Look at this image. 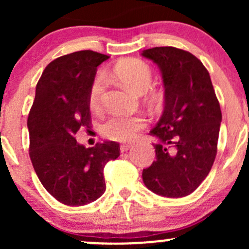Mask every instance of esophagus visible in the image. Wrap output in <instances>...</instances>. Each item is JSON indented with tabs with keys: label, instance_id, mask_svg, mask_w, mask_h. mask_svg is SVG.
<instances>
[{
	"label": "esophagus",
	"instance_id": "esophagus-1",
	"mask_svg": "<svg viewBox=\"0 0 249 249\" xmlns=\"http://www.w3.org/2000/svg\"><path fill=\"white\" fill-rule=\"evenodd\" d=\"M131 147H132V144H122L121 145V151H122V152H126V151L130 150Z\"/></svg>",
	"mask_w": 249,
	"mask_h": 249
}]
</instances>
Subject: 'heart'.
I'll return each instance as SVG.
<instances>
[{
  "instance_id": "b5f03b06",
  "label": "heart",
  "mask_w": 249,
  "mask_h": 249,
  "mask_svg": "<svg viewBox=\"0 0 249 249\" xmlns=\"http://www.w3.org/2000/svg\"><path fill=\"white\" fill-rule=\"evenodd\" d=\"M112 75L134 93L146 92L153 81L152 69L142 59H126L118 63L113 68ZM104 90V77L96 76L89 90V105L93 111H98L102 107ZM145 124L146 121L142 116L112 115L103 123L101 132L111 141L127 142L136 138Z\"/></svg>"
}]
</instances>
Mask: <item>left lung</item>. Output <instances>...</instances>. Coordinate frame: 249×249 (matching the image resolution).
<instances>
[{
  "mask_svg": "<svg viewBox=\"0 0 249 249\" xmlns=\"http://www.w3.org/2000/svg\"><path fill=\"white\" fill-rule=\"evenodd\" d=\"M164 82V112L150 134L159 139L156 161L142 170V181L167 198L191 194L210 173L218 152L221 110L201 61L174 47L144 50Z\"/></svg>",
  "mask_w": 249,
  "mask_h": 249,
  "instance_id": "left-lung-1",
  "label": "left lung"
}]
</instances>
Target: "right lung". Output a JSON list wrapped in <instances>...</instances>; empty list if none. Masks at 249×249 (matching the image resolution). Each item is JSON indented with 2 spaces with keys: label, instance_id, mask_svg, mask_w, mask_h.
I'll list each match as a JSON object with an SVG mask.
<instances>
[{
  "label": "right lung",
  "instance_id": "obj_1",
  "mask_svg": "<svg viewBox=\"0 0 249 249\" xmlns=\"http://www.w3.org/2000/svg\"><path fill=\"white\" fill-rule=\"evenodd\" d=\"M108 58L92 50L53 59L36 85L28 117L29 156L39 181L56 200L83 206L105 192L104 167L121 154L116 142L87 148L75 134L91 125L89 90L97 67Z\"/></svg>",
  "mask_w": 249,
  "mask_h": 249
}]
</instances>
